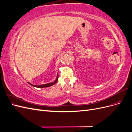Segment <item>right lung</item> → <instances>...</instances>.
<instances>
[{"instance_id":"1","label":"right lung","mask_w":132,"mask_h":132,"mask_svg":"<svg viewBox=\"0 0 132 132\" xmlns=\"http://www.w3.org/2000/svg\"><path fill=\"white\" fill-rule=\"evenodd\" d=\"M58 74L57 76V78L56 79H55V80L53 82H50V83H48V84H43V85H34L33 84H31V83L30 82H28L29 84L30 85L33 86L34 87H38V88H43V87H49V86H52L53 85H54L55 83H56L58 81Z\"/></svg>"}]
</instances>
